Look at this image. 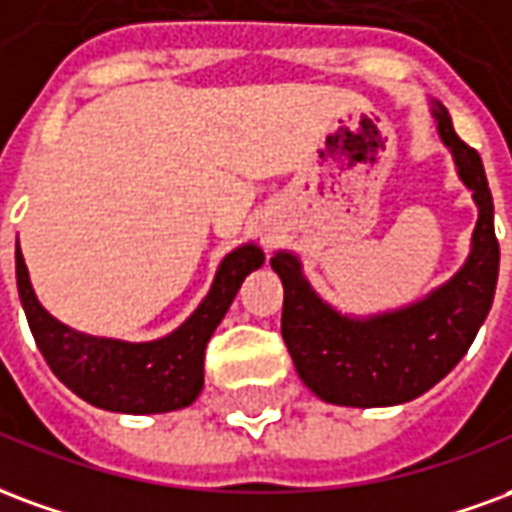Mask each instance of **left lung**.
<instances>
[{"label":"left lung","instance_id":"left-lung-1","mask_svg":"<svg viewBox=\"0 0 512 512\" xmlns=\"http://www.w3.org/2000/svg\"><path fill=\"white\" fill-rule=\"evenodd\" d=\"M439 136L475 196L472 253L453 278L425 300L374 319H346L316 297L292 253H275L283 283L281 333L297 374L327 404H406L453 371L486 322L499 275L494 199L477 149L453 130L445 106L434 108Z\"/></svg>","mask_w":512,"mask_h":512}]
</instances>
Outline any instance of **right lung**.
Returning a JSON list of instances; mask_svg holds the SVG:
<instances>
[{"label": "right lung", "mask_w": 512, "mask_h": 512, "mask_svg": "<svg viewBox=\"0 0 512 512\" xmlns=\"http://www.w3.org/2000/svg\"><path fill=\"white\" fill-rule=\"evenodd\" d=\"M264 253L242 245L218 267L210 294L179 330L152 343L92 338L59 324L37 302L24 256L16 245V278L26 322L57 379L87 404L125 414L174 412L196 401L204 387V349Z\"/></svg>", "instance_id": "obj_1"}]
</instances>
